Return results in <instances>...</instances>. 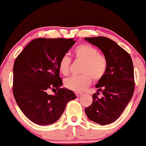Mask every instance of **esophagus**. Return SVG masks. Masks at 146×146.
<instances>
[{
    "label": "esophagus",
    "mask_w": 146,
    "mask_h": 146,
    "mask_svg": "<svg viewBox=\"0 0 146 146\" xmlns=\"http://www.w3.org/2000/svg\"><path fill=\"white\" fill-rule=\"evenodd\" d=\"M75 95H76V96L78 97V98H79V97H80L82 95V93H78V92H76V93H75Z\"/></svg>",
    "instance_id": "esophagus-1"
}]
</instances>
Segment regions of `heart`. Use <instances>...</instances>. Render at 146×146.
<instances>
[{"mask_svg":"<svg viewBox=\"0 0 146 146\" xmlns=\"http://www.w3.org/2000/svg\"><path fill=\"white\" fill-rule=\"evenodd\" d=\"M77 60L84 62L80 75H75L64 80V86L75 92L83 91L91 84L92 78L100 80L105 74L107 68V60L98 50L89 44H80L74 50ZM71 59L64 55L59 62V70L62 74L67 75L69 73Z\"/></svg>","mask_w":146,"mask_h":146,"instance_id":"b5f03b06","label":"heart"}]
</instances>
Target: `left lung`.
Returning a JSON list of instances; mask_svg holds the SVG:
<instances>
[{
    "label": "left lung",
    "mask_w": 146,
    "mask_h": 146,
    "mask_svg": "<svg viewBox=\"0 0 146 146\" xmlns=\"http://www.w3.org/2000/svg\"><path fill=\"white\" fill-rule=\"evenodd\" d=\"M85 40L101 50L107 60L104 75L95 87L102 91L99 98L93 95V103L85 109L90 120L100 125L115 121L131 100L135 90L134 68L128 53L110 38L103 36L85 38Z\"/></svg>",
    "instance_id": "left-lung-1"
}]
</instances>
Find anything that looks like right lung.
Masks as SVG:
<instances>
[{
  "label": "right lung",
  "mask_w": 146,
  "mask_h": 146,
  "mask_svg": "<svg viewBox=\"0 0 146 146\" xmlns=\"http://www.w3.org/2000/svg\"><path fill=\"white\" fill-rule=\"evenodd\" d=\"M73 38H37L15 60L13 93L24 115L33 123L50 125L58 121L67 103L76 98L66 88H60L59 62L73 46ZM49 89L58 90L53 96Z\"/></svg>",
  "instance_id": "1"
}]
</instances>
